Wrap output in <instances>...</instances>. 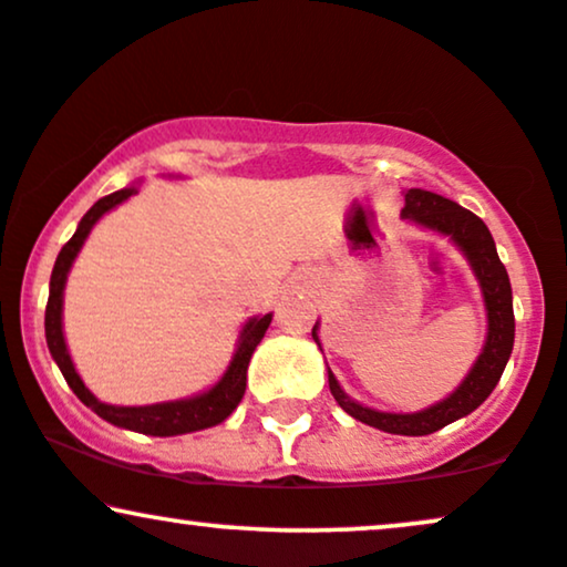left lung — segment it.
I'll use <instances>...</instances> for the list:
<instances>
[{
    "mask_svg": "<svg viewBox=\"0 0 567 567\" xmlns=\"http://www.w3.org/2000/svg\"><path fill=\"white\" fill-rule=\"evenodd\" d=\"M403 219H411L415 225L447 235V238L463 250L465 259H468L478 285H482L486 321H489L482 355L476 358L474 369L468 371V377L463 379V384L457 386L453 395L419 413H382L374 411V408L358 405L355 400H350L346 392H342V386L337 384L332 371H329V390H332L337 405L353 415V419L363 421V424L382 429L386 434L424 436L440 432L442 426L453 424V421L476 411V408L492 395L494 386H497L499 377H503L505 371L507 358L513 353L515 340L513 290L503 261H499L497 256V248H494L489 227H486L474 212L463 209L461 204H455V200L444 196H436L432 190L411 188L405 190ZM311 334L313 340L319 342L317 327H313Z\"/></svg>",
    "mask_w": 567,
    "mask_h": 567,
    "instance_id": "8db88e82",
    "label": "left lung"
}]
</instances>
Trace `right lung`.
I'll return each mask as SVG.
<instances>
[{
	"mask_svg": "<svg viewBox=\"0 0 567 567\" xmlns=\"http://www.w3.org/2000/svg\"><path fill=\"white\" fill-rule=\"evenodd\" d=\"M133 193H138L135 185H131V188H123V190H114V193H110V196L99 198L96 204H93L91 209L83 214L75 235L64 243L60 256H56L52 279H49V300H47V317H44L49 353H52L56 367H60V371H62L64 382L70 384V390L75 392L78 400H81L83 405H89L93 413L102 415L104 421H110V424H114V426H123V429H131V432L152 434V436H175V434L198 432V429L217 426L235 411V408H238V403L243 400L250 355H254L256 346H259L264 332L269 329L271 313H267V317L250 319L248 324L243 327L238 350H235V355H233L230 367H227V371H225V377H221L219 382L212 386V390L200 392V395H196V398L169 400V403H154V405L102 403V400H96L91 395V390L83 384V379L78 377L73 361H70L68 346H64V334H62V292H64V282H68V271H70V267H73L78 250L83 248L85 238H89L91 227L96 225V221L102 219L106 212L131 198Z\"/></svg>",
	"mask_w": 567,
	"mask_h": 567,
	"instance_id": "right-lung-1",
	"label": "right lung"
}]
</instances>
